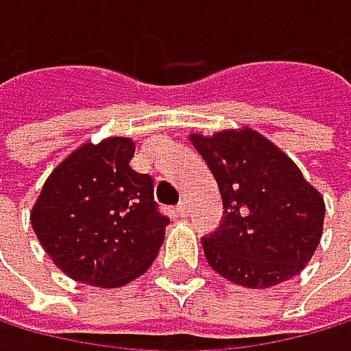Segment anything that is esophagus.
<instances>
[{
	"mask_svg": "<svg viewBox=\"0 0 351 351\" xmlns=\"http://www.w3.org/2000/svg\"><path fill=\"white\" fill-rule=\"evenodd\" d=\"M177 213H179L181 217H187V213H189L187 199H181V202H179V204H177Z\"/></svg>",
	"mask_w": 351,
	"mask_h": 351,
	"instance_id": "1",
	"label": "esophagus"
}]
</instances>
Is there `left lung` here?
<instances>
[{
  "mask_svg": "<svg viewBox=\"0 0 351 351\" xmlns=\"http://www.w3.org/2000/svg\"><path fill=\"white\" fill-rule=\"evenodd\" d=\"M189 138L223 199V223L202 240L208 265L246 289H269L297 276L322 238L320 191L257 130Z\"/></svg>",
  "mask_w": 351,
  "mask_h": 351,
  "instance_id": "obj_1",
  "label": "left lung"
}]
</instances>
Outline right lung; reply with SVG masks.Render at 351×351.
Masks as SVG:
<instances>
[{"mask_svg":"<svg viewBox=\"0 0 351 351\" xmlns=\"http://www.w3.org/2000/svg\"><path fill=\"white\" fill-rule=\"evenodd\" d=\"M134 143H86L46 179L31 225L54 265L75 282L117 289L149 269L170 219L154 199V179L130 168Z\"/></svg>","mask_w":351,"mask_h":351,"instance_id":"right-lung-1","label":"right lung"}]
</instances>
